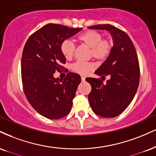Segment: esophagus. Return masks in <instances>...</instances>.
I'll return each instance as SVG.
<instances>
[{"mask_svg": "<svg viewBox=\"0 0 156 156\" xmlns=\"http://www.w3.org/2000/svg\"><path fill=\"white\" fill-rule=\"evenodd\" d=\"M85 79H86L85 77H84V76H81V81H82V82L85 81Z\"/></svg>", "mask_w": 156, "mask_h": 156, "instance_id": "1", "label": "esophagus"}]
</instances>
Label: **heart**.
<instances>
[{"mask_svg":"<svg viewBox=\"0 0 156 156\" xmlns=\"http://www.w3.org/2000/svg\"><path fill=\"white\" fill-rule=\"evenodd\" d=\"M102 33L98 31L86 30L78 35L77 40L90 48V57L102 61L108 57L113 46L112 39L102 38ZM60 50L65 59H71L74 55L75 46L70 41L65 40L62 43ZM71 69L80 75H86L94 69V65L91 62H76L73 64Z\"/></svg>","mask_w":156,"mask_h":156,"instance_id":"heart-1","label":"heart"}]
</instances>
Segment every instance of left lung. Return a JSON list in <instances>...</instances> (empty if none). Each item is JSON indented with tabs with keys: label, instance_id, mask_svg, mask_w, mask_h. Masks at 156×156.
<instances>
[{
	"label": "left lung",
	"instance_id": "8db88e82",
	"mask_svg": "<svg viewBox=\"0 0 156 156\" xmlns=\"http://www.w3.org/2000/svg\"><path fill=\"white\" fill-rule=\"evenodd\" d=\"M88 28L110 32L113 46L107 59L94 73L101 78L110 77L106 83L94 78L86 80L91 84L89 101L94 113L104 118L121 114L132 102L140 83V65L136 49L129 35L111 24H97Z\"/></svg>",
	"mask_w": 156,
	"mask_h": 156
}]
</instances>
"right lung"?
<instances>
[{
	"mask_svg": "<svg viewBox=\"0 0 156 156\" xmlns=\"http://www.w3.org/2000/svg\"><path fill=\"white\" fill-rule=\"evenodd\" d=\"M81 30L50 23L32 34L24 45L21 62L24 94L32 107L47 119H62L72 109L80 76L70 72L59 79L54 74L66 62L60 50L62 43Z\"/></svg>",
	"mask_w": 156,
	"mask_h": 156,
	"instance_id": "right-lung-1",
	"label": "right lung"
}]
</instances>
